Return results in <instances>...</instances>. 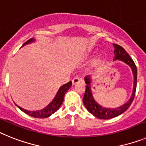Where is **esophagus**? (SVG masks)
Returning a JSON list of instances; mask_svg holds the SVG:
<instances>
[{
	"label": "esophagus",
	"mask_w": 146,
	"mask_h": 146,
	"mask_svg": "<svg viewBox=\"0 0 146 146\" xmlns=\"http://www.w3.org/2000/svg\"><path fill=\"white\" fill-rule=\"evenodd\" d=\"M82 82V78H78V77H75L73 80H72V82H73V85H74V84H78V83H79V82Z\"/></svg>",
	"instance_id": "esophagus-1"
}]
</instances>
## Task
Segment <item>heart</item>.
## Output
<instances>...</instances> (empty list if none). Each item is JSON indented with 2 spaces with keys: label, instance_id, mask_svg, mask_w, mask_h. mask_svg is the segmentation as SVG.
<instances>
[{
  "label": "heart",
  "instance_id": "b5f03b06",
  "mask_svg": "<svg viewBox=\"0 0 146 146\" xmlns=\"http://www.w3.org/2000/svg\"><path fill=\"white\" fill-rule=\"evenodd\" d=\"M100 59H101V56H97L94 59V62H99Z\"/></svg>",
  "mask_w": 146,
  "mask_h": 146
}]
</instances>
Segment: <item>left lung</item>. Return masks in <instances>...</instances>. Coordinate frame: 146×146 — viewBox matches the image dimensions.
<instances>
[{
  "label": "left lung",
  "instance_id": "left-lung-1",
  "mask_svg": "<svg viewBox=\"0 0 146 146\" xmlns=\"http://www.w3.org/2000/svg\"><path fill=\"white\" fill-rule=\"evenodd\" d=\"M113 46L115 48V50H114L115 56H114L113 61H120V62L125 63L131 68L133 76H134V86H133L131 96L126 103L121 105L120 106H118L117 108H106V107H104L101 105L98 104L96 101V100L94 99L93 96H92V90H91V76H85L84 82L86 84V90L83 98L84 104L85 106L86 109L92 115H94L95 117L99 119H104V120L117 117L118 115L123 113L124 111H126L129 109L130 105L132 103L133 100H134L137 87V67L134 64V61L130 57V56L126 53L123 48L117 45V44H113Z\"/></svg>",
  "mask_w": 146,
  "mask_h": 146
}]
</instances>
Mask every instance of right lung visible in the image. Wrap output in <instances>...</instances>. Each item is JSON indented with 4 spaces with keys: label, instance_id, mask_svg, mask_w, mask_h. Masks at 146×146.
Segmentation results:
<instances>
[{
    "label": "right lung",
    "instance_id": "add662e5",
    "mask_svg": "<svg viewBox=\"0 0 146 146\" xmlns=\"http://www.w3.org/2000/svg\"><path fill=\"white\" fill-rule=\"evenodd\" d=\"M35 41V39H30L28 41H26V42L24 43L23 45H22L24 46V45H27V44H29V43L34 42ZM72 85V82H69L68 83L65 84H63L62 87H59V90L56 92L55 97L53 99V101L49 104L47 106H45V108H43L42 110H36V111H29L27 110H24L23 108L19 106L18 105H17L16 104V106L20 109L21 111H23V112L26 113L27 115H30L31 117H36V118H46V117H48L49 116L54 114V112L57 111L59 109V107L61 106L62 104L63 103V101H64V95H65L66 92L70 88Z\"/></svg>",
    "mask_w": 146,
    "mask_h": 146
}]
</instances>
